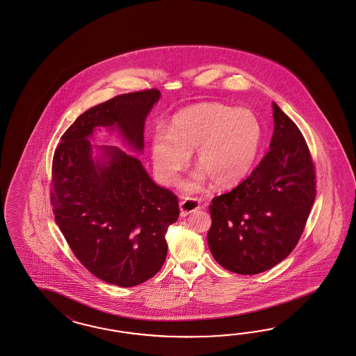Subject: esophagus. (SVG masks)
Listing matches in <instances>:
<instances>
[{
	"instance_id": "34e87169",
	"label": "esophagus",
	"mask_w": 356,
	"mask_h": 356,
	"mask_svg": "<svg viewBox=\"0 0 356 356\" xmlns=\"http://www.w3.org/2000/svg\"><path fill=\"white\" fill-rule=\"evenodd\" d=\"M202 200L196 199V197H186L181 202V214L187 216V214L193 213L195 211L200 209L202 207Z\"/></svg>"
}]
</instances>
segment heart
<instances>
[{
    "label": "heart",
    "instance_id": "b5f03b06",
    "mask_svg": "<svg viewBox=\"0 0 356 356\" xmlns=\"http://www.w3.org/2000/svg\"><path fill=\"white\" fill-rule=\"evenodd\" d=\"M261 139V123L251 111L218 102L193 105L174 115L169 131L154 132L153 168L161 182L173 186L196 148L195 160L202 170L186 187L196 190L208 178L217 187H233L251 173Z\"/></svg>",
    "mask_w": 356,
    "mask_h": 356
}]
</instances>
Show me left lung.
I'll return each mask as SVG.
<instances>
[{
	"mask_svg": "<svg viewBox=\"0 0 356 356\" xmlns=\"http://www.w3.org/2000/svg\"><path fill=\"white\" fill-rule=\"evenodd\" d=\"M272 108L270 149L243 182L209 205V250L238 275H259L291 254L315 202V163L305 136L275 102Z\"/></svg>",
	"mask_w": 356,
	"mask_h": 356,
	"instance_id": "left-lung-1",
	"label": "left lung"
}]
</instances>
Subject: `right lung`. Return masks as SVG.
<instances>
[{
  "instance_id": "obj_1",
  "label": "right lung",
  "mask_w": 356,
  "mask_h": 356,
  "mask_svg": "<svg viewBox=\"0 0 356 356\" xmlns=\"http://www.w3.org/2000/svg\"><path fill=\"white\" fill-rule=\"evenodd\" d=\"M160 91L123 93L81 114L61 136L51 163V203L72 254L108 284L131 287L156 275L166 259L168 227L179 217L178 197L157 186L140 160L115 147L92 159L97 126H117L142 151L144 122Z\"/></svg>"
}]
</instances>
